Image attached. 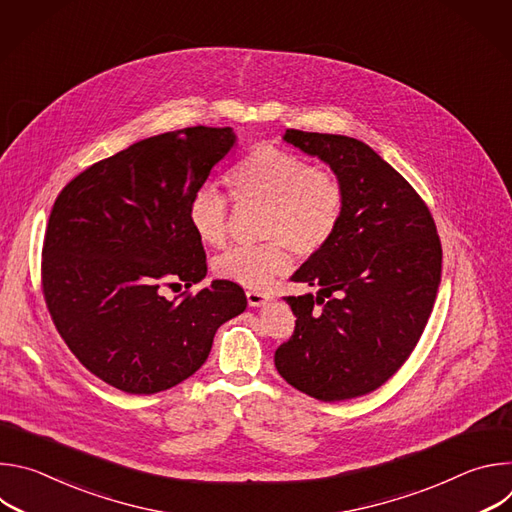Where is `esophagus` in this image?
<instances>
[{
  "label": "esophagus",
  "instance_id": "1",
  "mask_svg": "<svg viewBox=\"0 0 512 512\" xmlns=\"http://www.w3.org/2000/svg\"><path fill=\"white\" fill-rule=\"evenodd\" d=\"M247 302H249L251 308H261L267 302H271V296L263 294V291H257V289H249L247 291Z\"/></svg>",
  "mask_w": 512,
  "mask_h": 512
}]
</instances>
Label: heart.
<instances>
[{
	"label": "heart",
	"mask_w": 512,
	"mask_h": 512,
	"mask_svg": "<svg viewBox=\"0 0 512 512\" xmlns=\"http://www.w3.org/2000/svg\"><path fill=\"white\" fill-rule=\"evenodd\" d=\"M237 202L265 206L261 245H239L216 255V277L245 285L267 287L291 265L289 249L298 257L324 251L344 212V188L326 168H314L304 158L277 148H257L229 172ZM188 225L202 245L221 247L227 239V202L212 186L198 188L188 202Z\"/></svg>",
	"instance_id": "heart-1"
}]
</instances>
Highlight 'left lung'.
Masks as SVG:
<instances>
[{
  "label": "left lung",
  "mask_w": 512,
  "mask_h": 512,
  "mask_svg": "<svg viewBox=\"0 0 512 512\" xmlns=\"http://www.w3.org/2000/svg\"><path fill=\"white\" fill-rule=\"evenodd\" d=\"M283 141L330 166L344 212L330 245L291 275L318 291L283 298L298 320L275 350V367L320 401L367 395L401 369L423 334L442 281L440 237L419 194L367 143L298 129Z\"/></svg>",
  "instance_id": "obj_1"
}]
</instances>
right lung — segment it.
<instances>
[{
	"instance_id": "obj_1",
	"label": "right lung",
	"mask_w": 512,
	"mask_h": 512,
	"mask_svg": "<svg viewBox=\"0 0 512 512\" xmlns=\"http://www.w3.org/2000/svg\"><path fill=\"white\" fill-rule=\"evenodd\" d=\"M235 141L231 127L204 125L141 139L70 180L52 206L48 312L83 367L119 391L176 387L202 367L218 326L247 308L243 287L227 279L174 300L162 294L166 281L206 277L186 210Z\"/></svg>"
}]
</instances>
